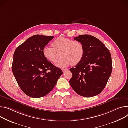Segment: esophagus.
Masks as SVG:
<instances>
[{
    "instance_id": "34e87169",
    "label": "esophagus",
    "mask_w": 128,
    "mask_h": 128,
    "mask_svg": "<svg viewBox=\"0 0 128 128\" xmlns=\"http://www.w3.org/2000/svg\"><path fill=\"white\" fill-rule=\"evenodd\" d=\"M62 70L63 72H65L66 71L68 70V69H65H65H62Z\"/></svg>"
}]
</instances>
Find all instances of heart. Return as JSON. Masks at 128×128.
<instances>
[{"label":"heart","instance_id":"obj_1","mask_svg":"<svg viewBox=\"0 0 128 128\" xmlns=\"http://www.w3.org/2000/svg\"><path fill=\"white\" fill-rule=\"evenodd\" d=\"M53 48L45 46L43 49V54L46 59L52 63H55L60 56L61 58L56 63L61 68L69 65H76L82 60L84 54V48L82 43L78 40L59 37L52 43Z\"/></svg>","mask_w":128,"mask_h":128}]
</instances>
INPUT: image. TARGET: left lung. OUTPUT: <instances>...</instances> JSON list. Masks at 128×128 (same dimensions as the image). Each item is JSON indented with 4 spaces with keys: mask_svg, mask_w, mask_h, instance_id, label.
Here are the masks:
<instances>
[{
    "mask_svg": "<svg viewBox=\"0 0 128 128\" xmlns=\"http://www.w3.org/2000/svg\"><path fill=\"white\" fill-rule=\"evenodd\" d=\"M74 39L82 43L84 54L82 60L69 69L72 74L69 83L80 96H96L106 86L112 70L111 54L98 38L82 34Z\"/></svg>",
    "mask_w": 128,
    "mask_h": 128,
    "instance_id": "obj_1",
    "label": "left lung"
}]
</instances>
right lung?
Segmentation results:
<instances>
[{
	"instance_id": "add662e5",
	"label": "right lung",
	"mask_w": 128,
	"mask_h": 128,
	"mask_svg": "<svg viewBox=\"0 0 128 128\" xmlns=\"http://www.w3.org/2000/svg\"><path fill=\"white\" fill-rule=\"evenodd\" d=\"M54 36L35 34L16 49L12 72L20 88L33 98L48 94L63 74L60 68L54 66L44 57L43 49Z\"/></svg>"
}]
</instances>
